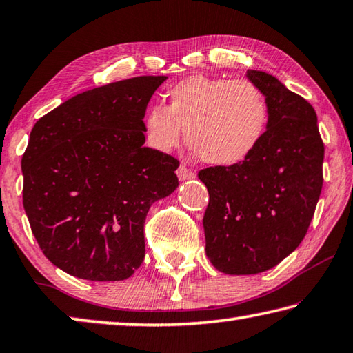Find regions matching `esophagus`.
Listing matches in <instances>:
<instances>
[{
  "mask_svg": "<svg viewBox=\"0 0 353 353\" xmlns=\"http://www.w3.org/2000/svg\"><path fill=\"white\" fill-rule=\"evenodd\" d=\"M177 177L181 179V181H188V179H193L194 177V171L188 168V166L181 165L177 168Z\"/></svg>",
  "mask_w": 353,
  "mask_h": 353,
  "instance_id": "obj_1",
  "label": "esophagus"
}]
</instances>
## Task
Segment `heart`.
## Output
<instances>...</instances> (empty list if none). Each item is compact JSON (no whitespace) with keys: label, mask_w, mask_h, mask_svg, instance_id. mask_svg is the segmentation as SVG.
<instances>
[{"label":"heart","mask_w":353,"mask_h":353,"mask_svg":"<svg viewBox=\"0 0 353 353\" xmlns=\"http://www.w3.org/2000/svg\"><path fill=\"white\" fill-rule=\"evenodd\" d=\"M168 105L145 112L143 134L150 148L170 152L183 137L205 163L233 166L247 160L264 139L268 106L250 80L190 75L166 91Z\"/></svg>","instance_id":"1"}]
</instances>
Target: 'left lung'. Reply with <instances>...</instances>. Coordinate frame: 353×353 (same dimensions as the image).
<instances>
[{"label":"left lung","mask_w":353,"mask_h":353,"mask_svg":"<svg viewBox=\"0 0 353 353\" xmlns=\"http://www.w3.org/2000/svg\"><path fill=\"white\" fill-rule=\"evenodd\" d=\"M264 94L268 125L256 151L233 166L199 171L210 201L205 252L227 274H256L278 265L309 230L323 188L324 143L316 112L262 70H247Z\"/></svg>","instance_id":"left-lung-1"}]
</instances>
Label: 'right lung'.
<instances>
[{"label": "right lung", "mask_w": 353, "mask_h": 353, "mask_svg": "<svg viewBox=\"0 0 353 353\" xmlns=\"http://www.w3.org/2000/svg\"><path fill=\"white\" fill-rule=\"evenodd\" d=\"M165 75L110 83L66 100L30 131L23 205L44 256L72 276L123 281L145 258V219L179 187V160L145 143Z\"/></svg>", "instance_id": "right-lung-1"}]
</instances>
